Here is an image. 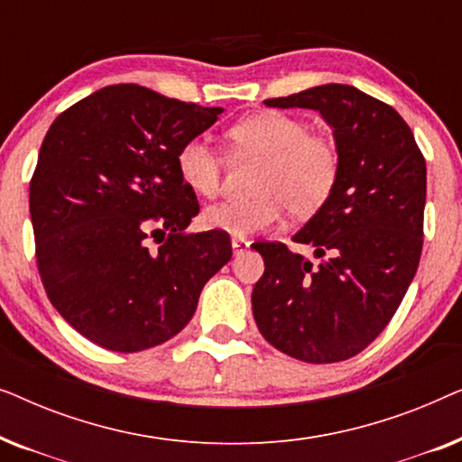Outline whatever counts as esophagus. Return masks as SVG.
<instances>
[{
    "mask_svg": "<svg viewBox=\"0 0 462 462\" xmlns=\"http://www.w3.org/2000/svg\"><path fill=\"white\" fill-rule=\"evenodd\" d=\"M231 245H233V254H236V256H242L244 252L250 250V242H248V239H244V237H233Z\"/></svg>",
    "mask_w": 462,
    "mask_h": 462,
    "instance_id": "1",
    "label": "esophagus"
}]
</instances>
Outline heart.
<instances>
[{
    "mask_svg": "<svg viewBox=\"0 0 462 462\" xmlns=\"http://www.w3.org/2000/svg\"><path fill=\"white\" fill-rule=\"evenodd\" d=\"M237 149L263 157L252 179L254 195L208 206L201 220L208 229L250 237L280 223L283 210L296 218L319 212L338 185L343 157L330 136L309 132L299 117L263 111L229 128ZM179 176L193 193L212 198L220 189L223 162L206 138L195 136L176 153Z\"/></svg>",
    "mask_w": 462,
    "mask_h": 462,
    "instance_id": "1",
    "label": "heart"
}]
</instances>
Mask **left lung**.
<instances>
[{"label":"left lung","instance_id":"obj_1","mask_svg":"<svg viewBox=\"0 0 462 462\" xmlns=\"http://www.w3.org/2000/svg\"><path fill=\"white\" fill-rule=\"evenodd\" d=\"M267 106L313 109L332 125L343 157L332 198L294 236L319 264L286 244L261 242L264 273L252 313L275 349L307 364L364 351L393 318L422 252L427 166L393 106L357 88L326 84Z\"/></svg>","mask_w":462,"mask_h":462}]
</instances>
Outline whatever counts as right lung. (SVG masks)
Returning a JSON list of instances; mask_svg holds the SVG:
<instances>
[{
    "label": "right lung",
    "mask_w": 462,
    "mask_h": 462,
    "mask_svg": "<svg viewBox=\"0 0 462 462\" xmlns=\"http://www.w3.org/2000/svg\"><path fill=\"white\" fill-rule=\"evenodd\" d=\"M220 111L117 84L50 125L29 185L37 269L56 311L92 343L119 353L166 343L229 263L225 231H187L199 204L176 168Z\"/></svg>",
    "instance_id": "right-lung-1"
}]
</instances>
